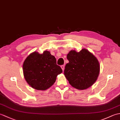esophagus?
<instances>
[{
  "mask_svg": "<svg viewBox=\"0 0 120 120\" xmlns=\"http://www.w3.org/2000/svg\"><path fill=\"white\" fill-rule=\"evenodd\" d=\"M61 68H62V70H63V71H64V65H62L61 66Z\"/></svg>",
  "mask_w": 120,
  "mask_h": 120,
  "instance_id": "34e87169",
  "label": "esophagus"
}]
</instances>
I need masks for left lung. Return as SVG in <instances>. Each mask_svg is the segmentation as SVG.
<instances>
[{"mask_svg": "<svg viewBox=\"0 0 120 120\" xmlns=\"http://www.w3.org/2000/svg\"><path fill=\"white\" fill-rule=\"evenodd\" d=\"M68 62L64 74L70 85L79 90L88 88L95 82L99 73V62L88 50H71L67 55Z\"/></svg>", "mask_w": 120, "mask_h": 120, "instance_id": "1", "label": "left lung"}]
</instances>
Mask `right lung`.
Instances as JSON below:
<instances>
[{
  "label": "right lung",
  "mask_w": 120,
  "mask_h": 120,
  "mask_svg": "<svg viewBox=\"0 0 120 120\" xmlns=\"http://www.w3.org/2000/svg\"><path fill=\"white\" fill-rule=\"evenodd\" d=\"M24 76L27 83L36 90H45L50 87L58 75L62 72L56 59L50 52L42 54L38 52L31 53L25 59L23 66Z\"/></svg>",
  "instance_id": "right-lung-1"
}]
</instances>
